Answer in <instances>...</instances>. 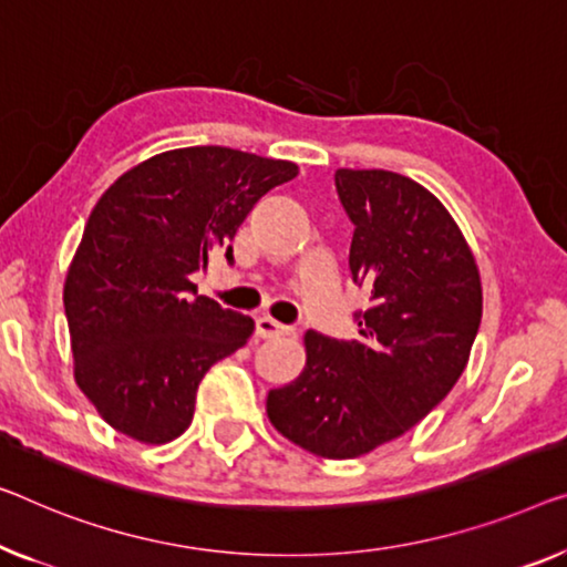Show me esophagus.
Here are the masks:
<instances>
[{
  "label": "esophagus",
  "mask_w": 567,
  "mask_h": 567,
  "mask_svg": "<svg viewBox=\"0 0 567 567\" xmlns=\"http://www.w3.org/2000/svg\"><path fill=\"white\" fill-rule=\"evenodd\" d=\"M287 333H292L290 326L277 323V320L269 318V316L257 318V336L259 338H280V336H287Z\"/></svg>",
  "instance_id": "34e87169"
}]
</instances>
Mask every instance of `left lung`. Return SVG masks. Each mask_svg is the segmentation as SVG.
I'll use <instances>...</instances> for the list:
<instances>
[{
  "instance_id": "1",
  "label": "left lung",
  "mask_w": 567,
  "mask_h": 567,
  "mask_svg": "<svg viewBox=\"0 0 567 567\" xmlns=\"http://www.w3.org/2000/svg\"><path fill=\"white\" fill-rule=\"evenodd\" d=\"M336 190L353 224V282L371 306L359 341L306 333V367L269 390L267 417L302 451L346 461L404 435L453 390L484 292L466 236L420 183L341 167Z\"/></svg>"
}]
</instances>
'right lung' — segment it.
Instances as JSON below:
<instances>
[{
    "label": "right lung",
    "mask_w": 567,
    "mask_h": 567,
    "mask_svg": "<svg viewBox=\"0 0 567 567\" xmlns=\"http://www.w3.org/2000/svg\"><path fill=\"white\" fill-rule=\"evenodd\" d=\"M298 175L287 159L181 147L116 177L91 210L63 306L73 377L114 430L163 445L188 430L206 371L247 343L255 320L193 290L190 275L255 203Z\"/></svg>",
    "instance_id": "obj_1"
}]
</instances>
